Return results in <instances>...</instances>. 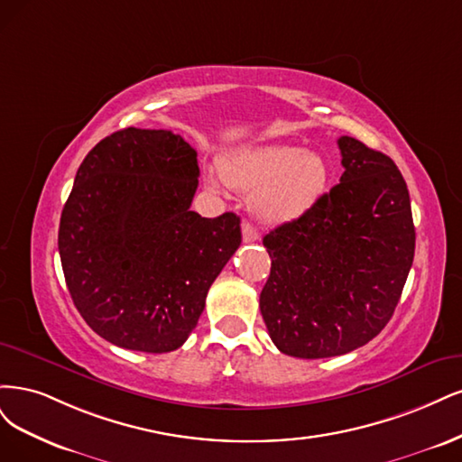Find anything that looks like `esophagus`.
<instances>
[{"label": "esophagus", "mask_w": 462, "mask_h": 462, "mask_svg": "<svg viewBox=\"0 0 462 462\" xmlns=\"http://www.w3.org/2000/svg\"><path fill=\"white\" fill-rule=\"evenodd\" d=\"M242 237H244V242L245 244H251V242H257L259 240V230L251 225V222H244L242 225Z\"/></svg>", "instance_id": "1"}]
</instances>
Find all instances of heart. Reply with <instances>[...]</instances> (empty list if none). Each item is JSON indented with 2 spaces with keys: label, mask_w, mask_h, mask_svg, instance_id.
I'll use <instances>...</instances> for the list:
<instances>
[{
  "label": "heart",
  "mask_w": 462,
  "mask_h": 462,
  "mask_svg": "<svg viewBox=\"0 0 462 462\" xmlns=\"http://www.w3.org/2000/svg\"><path fill=\"white\" fill-rule=\"evenodd\" d=\"M251 193L253 215L266 225H286L303 217L328 189L330 167L317 152L290 143L247 145L220 159V174L209 186Z\"/></svg>",
  "instance_id": "b5f03b06"
}]
</instances>
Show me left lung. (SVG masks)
<instances>
[{"label": "left lung", "mask_w": 462, "mask_h": 462, "mask_svg": "<svg viewBox=\"0 0 462 462\" xmlns=\"http://www.w3.org/2000/svg\"><path fill=\"white\" fill-rule=\"evenodd\" d=\"M337 145L339 184L263 237L273 263L261 315L274 346L300 359L344 355L376 337L414 257L409 189L395 162L351 136Z\"/></svg>", "instance_id": "left-lung-1"}]
</instances>
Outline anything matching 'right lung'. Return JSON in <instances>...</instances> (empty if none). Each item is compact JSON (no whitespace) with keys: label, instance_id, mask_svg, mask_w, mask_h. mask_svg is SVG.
I'll list each match as a JSON object with an SVG mask.
<instances>
[{"label":"right lung","instance_id":"right-lung-1","mask_svg":"<svg viewBox=\"0 0 462 462\" xmlns=\"http://www.w3.org/2000/svg\"><path fill=\"white\" fill-rule=\"evenodd\" d=\"M198 176V153L178 134L125 128L74 178L59 225L67 288L86 324L118 347H180L242 244L240 217L189 211Z\"/></svg>","mask_w":462,"mask_h":462}]
</instances>
